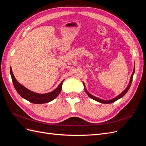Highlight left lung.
<instances>
[{
    "instance_id": "obj_1",
    "label": "left lung",
    "mask_w": 146,
    "mask_h": 146,
    "mask_svg": "<svg viewBox=\"0 0 146 146\" xmlns=\"http://www.w3.org/2000/svg\"><path fill=\"white\" fill-rule=\"evenodd\" d=\"M135 66H134V69H133V72H132V74H131V76L130 80L129 85H128V86H127V88H125V90L123 91V92H122L120 94H119L117 96H116V98H113V99H110V100H103V99H99V98H97V97H95V96H92V94H91L90 93V92L87 91V90L86 89V86H85V83L83 82V86H84V89H85V92H86V94H87L88 96H89L90 98H91L92 99H93V100H96V101H97V102H99L102 103V104H111V103H113V102H114L117 100L118 99L122 98V97L127 93V91H129V88H130V86H131V82H132V80H133V74H134V73H135Z\"/></svg>"
}]
</instances>
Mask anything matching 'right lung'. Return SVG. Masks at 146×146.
Wrapping results in <instances>:
<instances>
[{
  "label": "right lung",
  "mask_w": 146,
  "mask_h": 146,
  "mask_svg": "<svg viewBox=\"0 0 146 146\" xmlns=\"http://www.w3.org/2000/svg\"><path fill=\"white\" fill-rule=\"evenodd\" d=\"M10 74L13 85H14L15 89L18 92V94L25 100L36 104L47 103L55 99L60 93L61 89H62L63 83L64 80H63L61 82L60 85L54 91L46 94H39L29 90L17 82L13 73L11 67L10 68Z\"/></svg>",
  "instance_id": "right-lung-1"
}]
</instances>
